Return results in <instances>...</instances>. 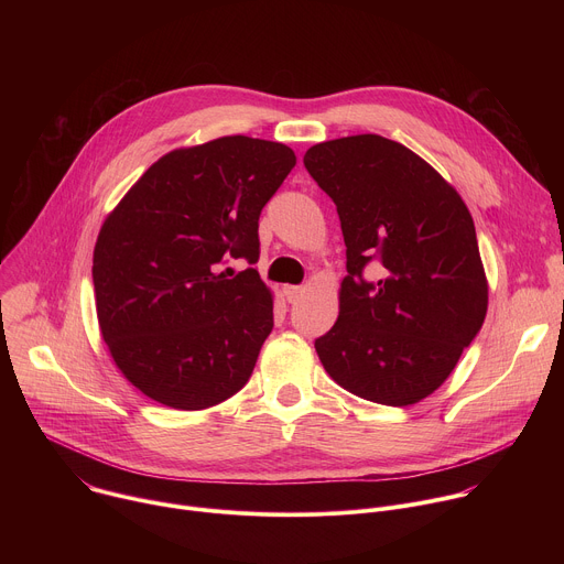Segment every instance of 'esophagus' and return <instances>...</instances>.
<instances>
[{
    "instance_id": "1",
    "label": "esophagus",
    "mask_w": 564,
    "mask_h": 564,
    "mask_svg": "<svg viewBox=\"0 0 564 564\" xmlns=\"http://www.w3.org/2000/svg\"><path fill=\"white\" fill-rule=\"evenodd\" d=\"M303 294V290L299 288V285H285L283 288V296L288 299V303H294V301H299V296Z\"/></svg>"
}]
</instances>
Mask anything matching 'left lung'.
<instances>
[{
	"label": "left lung",
	"mask_w": 564,
	"mask_h": 564,
	"mask_svg": "<svg viewBox=\"0 0 564 564\" xmlns=\"http://www.w3.org/2000/svg\"><path fill=\"white\" fill-rule=\"evenodd\" d=\"M303 165L335 200L348 248L339 318L314 341L316 355L361 399L417 404L448 379L487 316L470 212L424 158L377 133L318 142ZM370 260L378 279L366 282Z\"/></svg>",
	"instance_id": "left-lung-1"
}]
</instances>
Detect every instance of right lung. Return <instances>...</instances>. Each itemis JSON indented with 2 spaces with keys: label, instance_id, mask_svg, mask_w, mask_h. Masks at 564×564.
<instances>
[{
  "label": "right lung",
  "instance_id": "obj_1",
  "mask_svg": "<svg viewBox=\"0 0 564 564\" xmlns=\"http://www.w3.org/2000/svg\"><path fill=\"white\" fill-rule=\"evenodd\" d=\"M296 165L288 144L223 135L181 147L138 178L105 218L94 250L102 339L149 399L203 411L243 388L274 326L254 268L259 216Z\"/></svg>",
  "mask_w": 564,
  "mask_h": 564
}]
</instances>
